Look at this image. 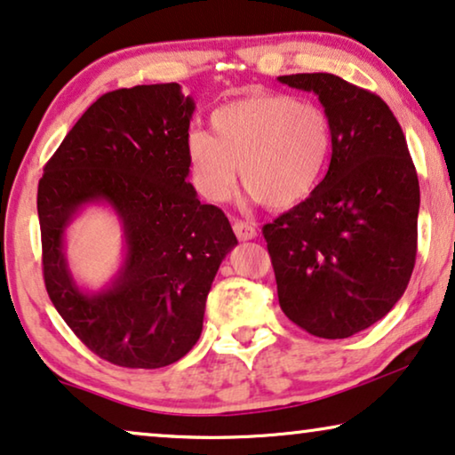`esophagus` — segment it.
Instances as JSON below:
<instances>
[{"mask_svg": "<svg viewBox=\"0 0 455 455\" xmlns=\"http://www.w3.org/2000/svg\"><path fill=\"white\" fill-rule=\"evenodd\" d=\"M234 234L238 235V240H252L257 238V228L248 221L234 220Z\"/></svg>", "mask_w": 455, "mask_h": 455, "instance_id": "1", "label": "esophagus"}]
</instances>
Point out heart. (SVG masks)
<instances>
[{
	"label": "heart",
	"mask_w": 455,
	"mask_h": 455,
	"mask_svg": "<svg viewBox=\"0 0 455 455\" xmlns=\"http://www.w3.org/2000/svg\"><path fill=\"white\" fill-rule=\"evenodd\" d=\"M211 130L186 139L192 182L204 198L223 203L235 180L254 203L290 209L313 195L331 157V122L319 105L279 92H252L217 108Z\"/></svg>",
	"instance_id": "obj_1"
}]
</instances>
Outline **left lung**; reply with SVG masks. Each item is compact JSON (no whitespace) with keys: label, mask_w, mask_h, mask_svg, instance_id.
Returning a JSON list of instances; mask_svg holds the SVG:
<instances>
[{"label":"left lung","mask_w":455,"mask_h":455,"mask_svg":"<svg viewBox=\"0 0 455 455\" xmlns=\"http://www.w3.org/2000/svg\"><path fill=\"white\" fill-rule=\"evenodd\" d=\"M315 92L331 122V164L307 201L263 228L279 307L298 327L344 339L381 321L408 288L420 188L387 103L335 74L277 78Z\"/></svg>","instance_id":"obj_1"}]
</instances>
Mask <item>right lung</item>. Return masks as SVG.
Wrapping results in <instances>:
<instances>
[{"instance_id":"right-lung-1","label":"right lung","mask_w":455,"mask_h":455,"mask_svg":"<svg viewBox=\"0 0 455 455\" xmlns=\"http://www.w3.org/2000/svg\"><path fill=\"white\" fill-rule=\"evenodd\" d=\"M192 114L176 83L111 91L74 124L39 182L47 294L91 352L126 369H161L192 350L211 283L238 244L223 211L188 182ZM92 204L114 210L124 234L123 263L99 291L78 286L65 257L67 228Z\"/></svg>"}]
</instances>
